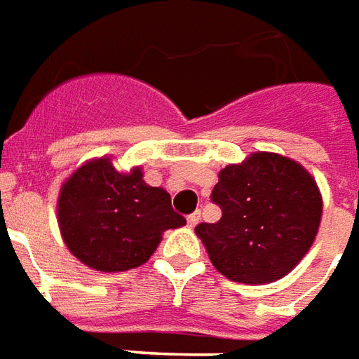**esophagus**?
I'll return each instance as SVG.
<instances>
[{"label": "esophagus", "instance_id": "esophagus-1", "mask_svg": "<svg viewBox=\"0 0 359 359\" xmlns=\"http://www.w3.org/2000/svg\"><path fill=\"white\" fill-rule=\"evenodd\" d=\"M201 222V212H193L189 218H187V224H189V227H195Z\"/></svg>", "mask_w": 359, "mask_h": 359}]
</instances>
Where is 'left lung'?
<instances>
[{
  "instance_id": "left-lung-1",
  "label": "left lung",
  "mask_w": 359,
  "mask_h": 359,
  "mask_svg": "<svg viewBox=\"0 0 359 359\" xmlns=\"http://www.w3.org/2000/svg\"><path fill=\"white\" fill-rule=\"evenodd\" d=\"M212 201L222 218L198 224L195 233L222 276L247 285L273 283L292 271L313 245L323 214L312 174L266 151L219 170Z\"/></svg>"
}]
</instances>
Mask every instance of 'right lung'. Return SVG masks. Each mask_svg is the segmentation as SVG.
Segmentation results:
<instances>
[{
    "label": "right lung",
    "mask_w": 359,
    "mask_h": 359,
    "mask_svg": "<svg viewBox=\"0 0 359 359\" xmlns=\"http://www.w3.org/2000/svg\"><path fill=\"white\" fill-rule=\"evenodd\" d=\"M57 222L70 252L104 273L145 264L166 229L185 226L168 191L145 183L141 166L118 172L112 156L83 162L65 180Z\"/></svg>",
    "instance_id": "obj_1"
}]
</instances>
